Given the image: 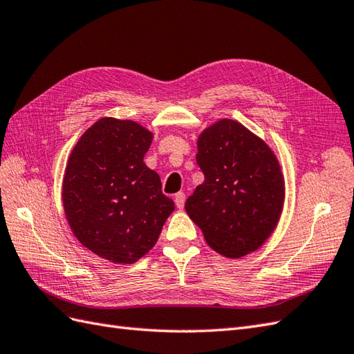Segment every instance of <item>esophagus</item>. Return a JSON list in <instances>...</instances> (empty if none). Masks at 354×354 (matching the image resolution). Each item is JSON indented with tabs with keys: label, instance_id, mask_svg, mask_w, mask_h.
<instances>
[{
	"label": "esophagus",
	"instance_id": "1",
	"mask_svg": "<svg viewBox=\"0 0 354 354\" xmlns=\"http://www.w3.org/2000/svg\"><path fill=\"white\" fill-rule=\"evenodd\" d=\"M175 205L178 209H183L185 205V194L184 193H176L175 194Z\"/></svg>",
	"mask_w": 354,
	"mask_h": 354
}]
</instances>
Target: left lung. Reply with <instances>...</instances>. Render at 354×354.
<instances>
[{"instance_id":"1","label":"left lung","mask_w":354,"mask_h":354,"mask_svg":"<svg viewBox=\"0 0 354 354\" xmlns=\"http://www.w3.org/2000/svg\"><path fill=\"white\" fill-rule=\"evenodd\" d=\"M196 160L205 180L187 198L185 211L207 245L227 259L261 248L286 201L275 152L245 125L223 118L198 134Z\"/></svg>"}]
</instances>
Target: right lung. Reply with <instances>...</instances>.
Listing matches in <instances>:
<instances>
[{"label": "right lung", "mask_w": 354, "mask_h": 354, "mask_svg": "<svg viewBox=\"0 0 354 354\" xmlns=\"http://www.w3.org/2000/svg\"><path fill=\"white\" fill-rule=\"evenodd\" d=\"M153 134L104 116L80 136L62 178V207L75 238L111 263L131 265L156 245L175 203L143 157Z\"/></svg>", "instance_id": "obj_1"}]
</instances>
